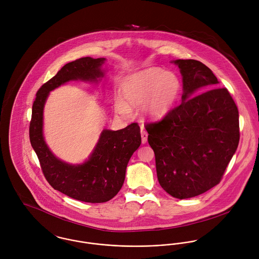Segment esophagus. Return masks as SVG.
Here are the masks:
<instances>
[{
    "label": "esophagus",
    "mask_w": 259,
    "mask_h": 259,
    "mask_svg": "<svg viewBox=\"0 0 259 259\" xmlns=\"http://www.w3.org/2000/svg\"><path fill=\"white\" fill-rule=\"evenodd\" d=\"M141 135H142V143L146 144L148 142V133L144 128H142Z\"/></svg>",
    "instance_id": "esophagus-1"
}]
</instances>
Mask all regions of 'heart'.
Masks as SVG:
<instances>
[{
    "label": "heart",
    "mask_w": 259,
    "mask_h": 259,
    "mask_svg": "<svg viewBox=\"0 0 259 259\" xmlns=\"http://www.w3.org/2000/svg\"><path fill=\"white\" fill-rule=\"evenodd\" d=\"M124 103L118 101L115 110L128 113V107L144 106L151 118H161L171 111L182 93V82L177 74L158 68H151L128 75L122 82Z\"/></svg>",
    "instance_id": "obj_1"
}]
</instances>
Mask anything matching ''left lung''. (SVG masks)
Masks as SVG:
<instances>
[{
    "instance_id": "8db88e82",
    "label": "left lung",
    "mask_w": 259,
    "mask_h": 259,
    "mask_svg": "<svg viewBox=\"0 0 259 259\" xmlns=\"http://www.w3.org/2000/svg\"><path fill=\"white\" fill-rule=\"evenodd\" d=\"M175 63L183 74V101L145 127L159 185L171 196L185 199L221 183L238 147L239 118L226 88L207 89L219 83L209 68L195 60Z\"/></svg>"
}]
</instances>
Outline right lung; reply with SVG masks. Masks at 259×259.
Wrapping results in <instances>:
<instances>
[{
	"label": "right lung",
	"instance_id": "1",
	"mask_svg": "<svg viewBox=\"0 0 259 259\" xmlns=\"http://www.w3.org/2000/svg\"><path fill=\"white\" fill-rule=\"evenodd\" d=\"M106 59L80 58L65 65L37 92L30 121V141L44 177L53 188L76 200L101 203L111 199L124 182L127 162L142 143L138 122L119 131L105 130L92 156L82 164L72 165L58 159L42 137V110L49 93L71 79L96 80L103 76Z\"/></svg>",
	"mask_w": 259,
	"mask_h": 259
}]
</instances>
